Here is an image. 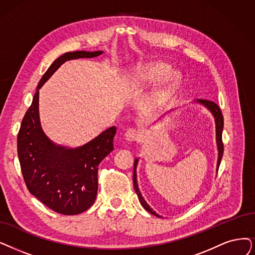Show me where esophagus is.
<instances>
[{
	"label": "esophagus",
	"mask_w": 255,
	"mask_h": 255,
	"mask_svg": "<svg viewBox=\"0 0 255 255\" xmlns=\"http://www.w3.org/2000/svg\"><path fill=\"white\" fill-rule=\"evenodd\" d=\"M140 131L137 130L136 128H128L126 134H125V137H126V140L128 141V142H134V141H137L140 139Z\"/></svg>",
	"instance_id": "obj_1"
}]
</instances>
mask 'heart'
Segmentation results:
<instances>
[{
  "instance_id": "1",
  "label": "heart",
  "mask_w": 255,
  "mask_h": 255,
  "mask_svg": "<svg viewBox=\"0 0 255 255\" xmlns=\"http://www.w3.org/2000/svg\"><path fill=\"white\" fill-rule=\"evenodd\" d=\"M171 67L166 63H150L138 71L136 74V79L141 81V83H159V81L165 79L171 73ZM170 80L171 86L176 85L179 83L180 76L176 74L172 76Z\"/></svg>"
}]
</instances>
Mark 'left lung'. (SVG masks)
<instances>
[{
    "mask_svg": "<svg viewBox=\"0 0 255 255\" xmlns=\"http://www.w3.org/2000/svg\"><path fill=\"white\" fill-rule=\"evenodd\" d=\"M199 101V103H201L202 105H204L205 107H207V109L211 112L212 115L215 116V119H216V126H217V144H218V149H219V158H218V169H219V166L221 164V160H222V157H223V152H224V144H223V140H222V131H223V127H224V118H223V114L221 112V109L219 108V106L213 103V101H210V100H206V99H199L197 100ZM137 163H138V159L135 160L134 162V174H133V182H134V188L136 190V193L137 196L139 198V201L141 203V205L143 206V208L145 210H147L149 213H151V215H154L156 217H160L159 215H157V213L152 210L148 205L147 203L144 201L143 197H142L141 192L138 188V184H137V175H136V167H137Z\"/></svg>",
    "mask_w": 255,
    "mask_h": 255,
    "instance_id": "1",
    "label": "left lung"
}]
</instances>
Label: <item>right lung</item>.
Listing matches in <instances>:
<instances>
[{"instance_id": "add662e5", "label": "right lung", "mask_w": 255, "mask_h": 255, "mask_svg": "<svg viewBox=\"0 0 255 255\" xmlns=\"http://www.w3.org/2000/svg\"><path fill=\"white\" fill-rule=\"evenodd\" d=\"M103 51H74L56 58L37 85L17 134V155L26 186L50 209L78 215L93 205L97 196L98 165L114 149L112 127L77 148L55 145L44 134L38 116V90L67 60L96 57Z\"/></svg>"}]
</instances>
